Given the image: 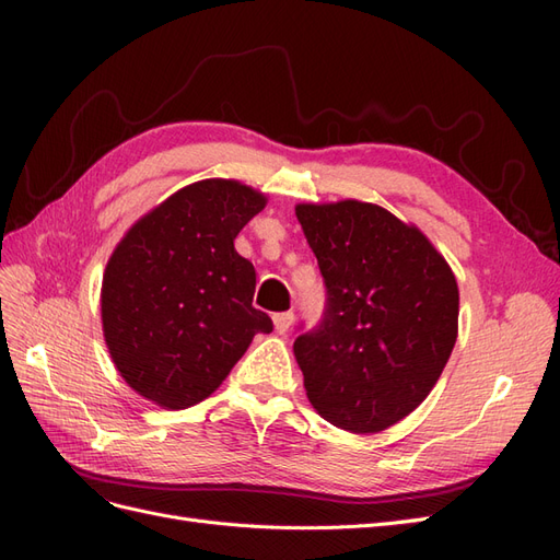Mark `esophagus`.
<instances>
[{"label": "esophagus", "mask_w": 560, "mask_h": 560, "mask_svg": "<svg viewBox=\"0 0 560 560\" xmlns=\"http://www.w3.org/2000/svg\"><path fill=\"white\" fill-rule=\"evenodd\" d=\"M292 322H294V313H292V311L273 315V327H276V331H278V334H284L287 329H290V327H292Z\"/></svg>", "instance_id": "34e87169"}]
</instances>
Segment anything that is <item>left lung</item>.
<instances>
[{"instance_id": "1", "label": "left lung", "mask_w": 560, "mask_h": 560, "mask_svg": "<svg viewBox=\"0 0 560 560\" xmlns=\"http://www.w3.org/2000/svg\"><path fill=\"white\" fill-rule=\"evenodd\" d=\"M327 287L319 327L294 341L313 409L376 434L432 393L457 338L460 294L428 235L374 202H299Z\"/></svg>"}]
</instances>
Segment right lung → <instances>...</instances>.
<instances>
[{
    "mask_svg": "<svg viewBox=\"0 0 560 560\" xmlns=\"http://www.w3.org/2000/svg\"><path fill=\"white\" fill-rule=\"evenodd\" d=\"M235 179H200L135 222L112 252L100 311L121 378L163 409L210 397L273 322L252 306L257 273L233 247L266 208Z\"/></svg>",
    "mask_w": 560,
    "mask_h": 560,
    "instance_id": "obj_1",
    "label": "right lung"
}]
</instances>
